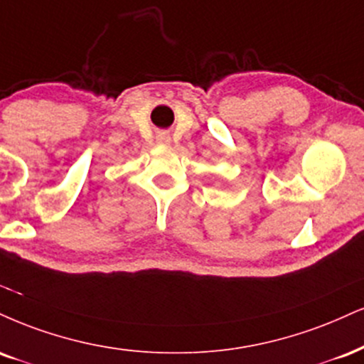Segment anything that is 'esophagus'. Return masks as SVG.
Segmentation results:
<instances>
[{"label":"esophagus","instance_id":"esophagus-1","mask_svg":"<svg viewBox=\"0 0 364 364\" xmlns=\"http://www.w3.org/2000/svg\"><path fill=\"white\" fill-rule=\"evenodd\" d=\"M157 142H159V144H169V135L168 134H159V135H157Z\"/></svg>","mask_w":364,"mask_h":364}]
</instances>
